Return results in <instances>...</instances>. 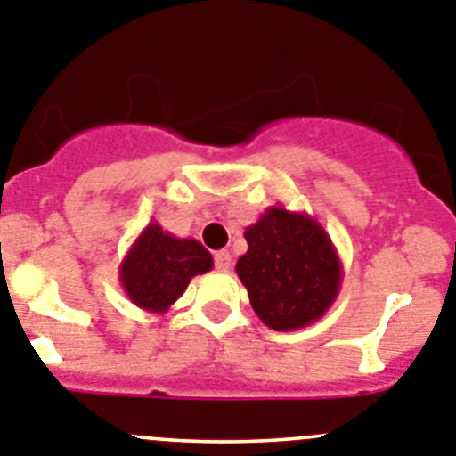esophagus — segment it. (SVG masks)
Returning <instances> with one entry per match:
<instances>
[{
  "label": "esophagus",
  "mask_w": 456,
  "mask_h": 456,
  "mask_svg": "<svg viewBox=\"0 0 456 456\" xmlns=\"http://www.w3.org/2000/svg\"><path fill=\"white\" fill-rule=\"evenodd\" d=\"M215 266L216 271H228L232 266V256L228 253V250H219V253H215Z\"/></svg>",
  "instance_id": "34e87169"
}]
</instances>
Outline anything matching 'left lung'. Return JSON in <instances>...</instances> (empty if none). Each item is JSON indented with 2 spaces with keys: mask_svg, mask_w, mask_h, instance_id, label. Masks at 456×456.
<instances>
[{
  "mask_svg": "<svg viewBox=\"0 0 456 456\" xmlns=\"http://www.w3.org/2000/svg\"><path fill=\"white\" fill-rule=\"evenodd\" d=\"M244 237L248 250L237 260L235 271L266 328L278 332L307 328L332 307L344 265L314 216L271 206L246 228Z\"/></svg>",
  "mask_w": 456,
  "mask_h": 456,
  "instance_id": "1",
  "label": "left lung"
}]
</instances>
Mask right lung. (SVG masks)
Wrapping results in <instances>:
<instances>
[{
    "label": "right lung",
    "instance_id": "add662e5",
    "mask_svg": "<svg viewBox=\"0 0 456 456\" xmlns=\"http://www.w3.org/2000/svg\"><path fill=\"white\" fill-rule=\"evenodd\" d=\"M215 266L200 241L176 237L151 221L128 246L119 265V282L128 300L149 314H165L185 294L194 275Z\"/></svg>",
    "mask_w": 456,
    "mask_h": 456
}]
</instances>
